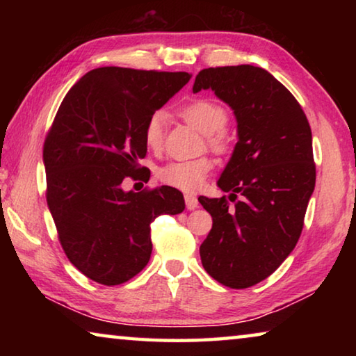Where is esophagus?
<instances>
[{
  "instance_id": "1",
  "label": "esophagus",
  "mask_w": 356,
  "mask_h": 356,
  "mask_svg": "<svg viewBox=\"0 0 356 356\" xmlns=\"http://www.w3.org/2000/svg\"><path fill=\"white\" fill-rule=\"evenodd\" d=\"M185 206L188 210H195L200 202H197V197L195 195H185Z\"/></svg>"
}]
</instances>
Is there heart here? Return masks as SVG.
Masks as SVG:
<instances>
[{
    "label": "heart",
    "instance_id": "b5f03b06",
    "mask_svg": "<svg viewBox=\"0 0 356 356\" xmlns=\"http://www.w3.org/2000/svg\"><path fill=\"white\" fill-rule=\"evenodd\" d=\"M182 118L196 130L207 136L209 144L216 150H225L227 138L222 134L227 124V113L222 106L210 100H195L182 110ZM166 113L155 111L144 125V140L150 150H159L163 144ZM213 161L206 156L195 160H172L156 170L161 182L184 191H196L206 182Z\"/></svg>",
    "mask_w": 356,
    "mask_h": 356
}]
</instances>
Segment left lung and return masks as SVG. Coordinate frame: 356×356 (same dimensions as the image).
<instances>
[{
    "mask_svg": "<svg viewBox=\"0 0 356 356\" xmlns=\"http://www.w3.org/2000/svg\"><path fill=\"white\" fill-rule=\"evenodd\" d=\"M202 89L231 106L237 143L216 182L234 207L225 196L200 197L213 221L201 262L221 284L246 289L272 275L298 242L316 186L311 127L293 95L262 67L204 69L193 92Z\"/></svg>",
    "mask_w": 356,
    "mask_h": 356,
    "instance_id": "left-lung-1",
    "label": "left lung"
}]
</instances>
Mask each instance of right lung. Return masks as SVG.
<instances>
[{
    "instance_id": "right-lung-1",
    "label": "right lung",
    "mask_w": 356,
    "mask_h": 356,
    "mask_svg": "<svg viewBox=\"0 0 356 356\" xmlns=\"http://www.w3.org/2000/svg\"><path fill=\"white\" fill-rule=\"evenodd\" d=\"M188 72L99 67L65 95L44 144L47 204L69 261L105 286L129 281L146 267L150 222L184 212L172 186L125 191L146 156L144 125L190 81Z\"/></svg>"
}]
</instances>
